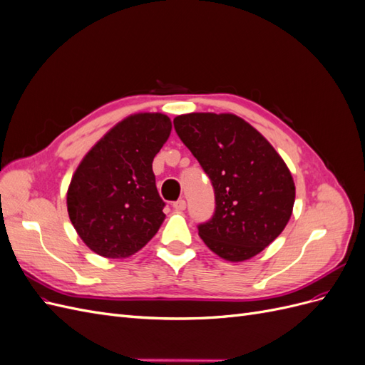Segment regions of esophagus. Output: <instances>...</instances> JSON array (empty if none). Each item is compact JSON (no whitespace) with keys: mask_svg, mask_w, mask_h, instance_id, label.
I'll use <instances>...</instances> for the list:
<instances>
[{"mask_svg":"<svg viewBox=\"0 0 365 365\" xmlns=\"http://www.w3.org/2000/svg\"><path fill=\"white\" fill-rule=\"evenodd\" d=\"M176 212H182V210H185V207H187V204H185V201L184 200H178L176 202H173V205H172Z\"/></svg>","mask_w":365,"mask_h":365,"instance_id":"obj_1","label":"esophagus"}]
</instances>
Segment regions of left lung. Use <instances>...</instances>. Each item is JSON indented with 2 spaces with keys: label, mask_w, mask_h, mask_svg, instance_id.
Here are the masks:
<instances>
[{
  "label": "left lung",
  "mask_w": 365,
  "mask_h": 365,
  "mask_svg": "<svg viewBox=\"0 0 365 365\" xmlns=\"http://www.w3.org/2000/svg\"><path fill=\"white\" fill-rule=\"evenodd\" d=\"M173 125L215 189V215L197 225L204 244L228 262L254 257L292 215L295 185L288 165L235 114L192 113L175 117Z\"/></svg>",
  "instance_id": "left-lung-1"
}]
</instances>
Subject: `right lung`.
I'll list each match as a JSON object with an SVG mask.
<instances>
[{"label": "right lung", "instance_id": "1", "mask_svg": "<svg viewBox=\"0 0 365 365\" xmlns=\"http://www.w3.org/2000/svg\"><path fill=\"white\" fill-rule=\"evenodd\" d=\"M172 130L160 113L117 123L86 153L73 175L68 216L85 245L98 256L125 259L157 235L165 215L152 161Z\"/></svg>", "mask_w": 365, "mask_h": 365}]
</instances>
